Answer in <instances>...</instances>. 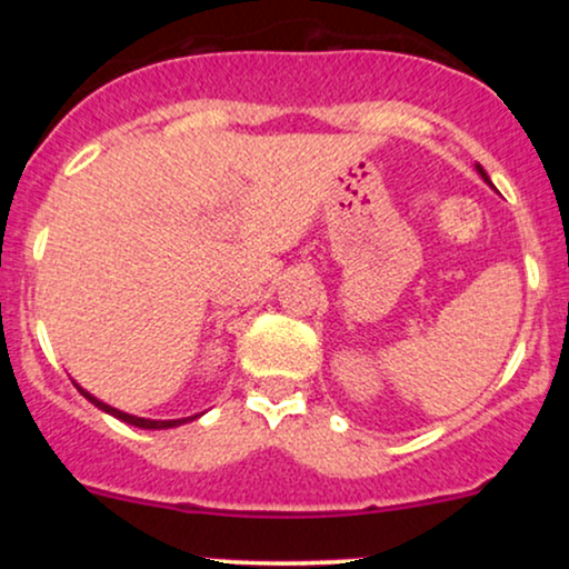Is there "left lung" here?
Wrapping results in <instances>:
<instances>
[{
    "instance_id": "1",
    "label": "left lung",
    "mask_w": 569,
    "mask_h": 569,
    "mask_svg": "<svg viewBox=\"0 0 569 569\" xmlns=\"http://www.w3.org/2000/svg\"><path fill=\"white\" fill-rule=\"evenodd\" d=\"M479 173H481V176H485V179H487V173H485V168H481V166H479ZM487 181H489V179H487Z\"/></svg>"
}]
</instances>
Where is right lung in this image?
<instances>
[{"instance_id":"right-lung-1","label":"right lung","mask_w":569,"mask_h":569,"mask_svg":"<svg viewBox=\"0 0 569 569\" xmlns=\"http://www.w3.org/2000/svg\"><path fill=\"white\" fill-rule=\"evenodd\" d=\"M80 393L88 398L90 403H96L98 409H103L107 411V415H112V417H117V420H122V422H128V426H136V428H147V430H160V428H176V426H181V422H187V420H143V417H133V415H126V411H120V409H114V407H109V403H103V401H98L96 396H90V393H84V390L80 388Z\"/></svg>"}]
</instances>
